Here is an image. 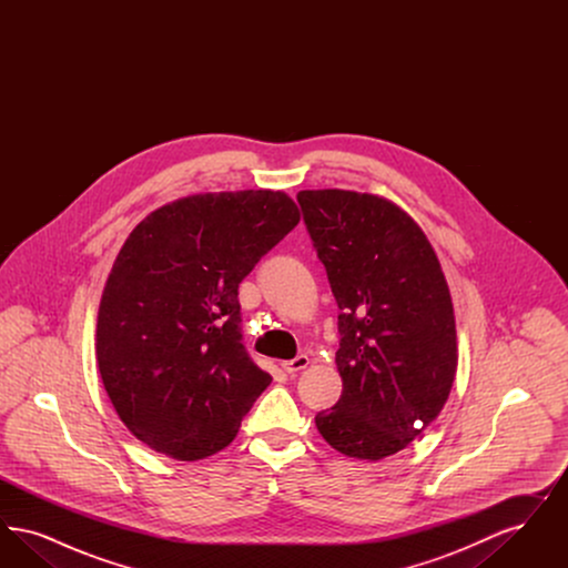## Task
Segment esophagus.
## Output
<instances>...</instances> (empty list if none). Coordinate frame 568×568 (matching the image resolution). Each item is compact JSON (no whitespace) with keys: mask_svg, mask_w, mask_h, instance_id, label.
Listing matches in <instances>:
<instances>
[{"mask_svg":"<svg viewBox=\"0 0 568 568\" xmlns=\"http://www.w3.org/2000/svg\"><path fill=\"white\" fill-rule=\"evenodd\" d=\"M308 355H297L294 359H285L281 362V368L287 373V375H296L300 371H304L308 366Z\"/></svg>","mask_w":568,"mask_h":568,"instance_id":"34e87169","label":"esophagus"}]
</instances>
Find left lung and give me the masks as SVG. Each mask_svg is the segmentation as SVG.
<instances>
[{"label": "left lung", "mask_w": 568, "mask_h": 568, "mask_svg": "<svg viewBox=\"0 0 568 568\" xmlns=\"http://www.w3.org/2000/svg\"><path fill=\"white\" fill-rule=\"evenodd\" d=\"M336 304L343 378L317 413L325 440L349 458H387L424 433L449 398L458 341L452 294L422 227L373 193H297Z\"/></svg>", "instance_id": "1"}]
</instances>
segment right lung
<instances>
[{"label": "right lung", "instance_id": "add662e5", "mask_svg": "<svg viewBox=\"0 0 568 568\" xmlns=\"http://www.w3.org/2000/svg\"><path fill=\"white\" fill-rule=\"evenodd\" d=\"M300 221L271 190L197 193L144 216L98 311L95 355L121 422L183 462L227 447L271 385L244 349L239 285Z\"/></svg>", "mask_w": 568, "mask_h": 568}]
</instances>
